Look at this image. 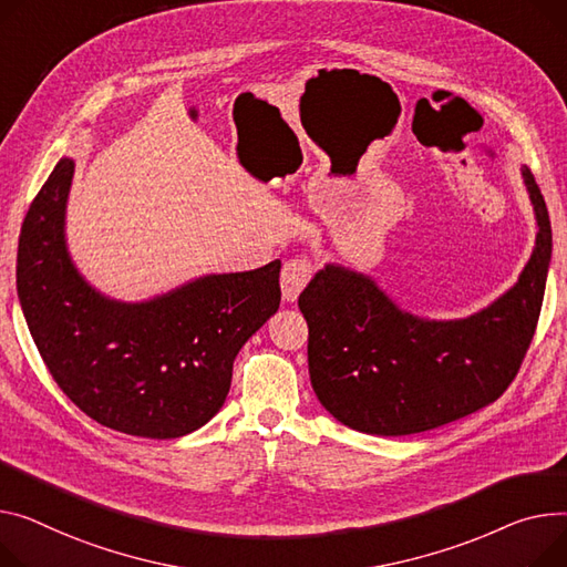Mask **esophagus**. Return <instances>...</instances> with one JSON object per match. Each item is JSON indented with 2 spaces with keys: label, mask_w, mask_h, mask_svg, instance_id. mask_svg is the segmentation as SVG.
<instances>
[{
  "label": "esophagus",
  "mask_w": 567,
  "mask_h": 567,
  "mask_svg": "<svg viewBox=\"0 0 567 567\" xmlns=\"http://www.w3.org/2000/svg\"><path fill=\"white\" fill-rule=\"evenodd\" d=\"M315 276V261L306 255L291 257L289 261H285L282 267V276H280V287H282V296L287 300H296L298 293L306 289V285L312 280Z\"/></svg>",
  "instance_id": "obj_1"
}]
</instances>
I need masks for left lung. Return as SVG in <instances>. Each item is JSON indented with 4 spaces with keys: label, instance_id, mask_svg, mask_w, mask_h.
<instances>
[{
    "label": "left lung",
    "instance_id": "1",
    "mask_svg": "<svg viewBox=\"0 0 567 567\" xmlns=\"http://www.w3.org/2000/svg\"><path fill=\"white\" fill-rule=\"evenodd\" d=\"M538 218L534 255L497 303L461 321H424L371 280L326 267L298 296L308 321V362L321 405L371 435L422 433L497 401L534 339L551 257L549 214L536 177L522 168Z\"/></svg>",
    "mask_w": 567,
    "mask_h": 567
}]
</instances>
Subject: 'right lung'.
Masks as SVG:
<instances>
[{"mask_svg": "<svg viewBox=\"0 0 567 567\" xmlns=\"http://www.w3.org/2000/svg\"><path fill=\"white\" fill-rule=\"evenodd\" d=\"M72 171V159L56 164L18 244V296L38 353L97 424L150 440L192 433L220 410L239 349L278 310L280 261L207 276L150 303H113L65 252Z\"/></svg>", "mask_w": 567, "mask_h": 567, "instance_id": "right-lung-1", "label": "right lung"}]
</instances>
